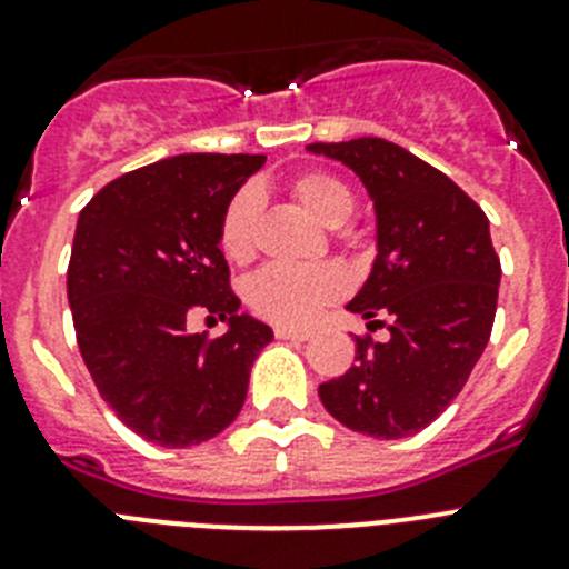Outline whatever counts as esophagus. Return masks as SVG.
Returning a JSON list of instances; mask_svg holds the SVG:
<instances>
[{"label":"esophagus","instance_id":"esophagus-1","mask_svg":"<svg viewBox=\"0 0 569 569\" xmlns=\"http://www.w3.org/2000/svg\"><path fill=\"white\" fill-rule=\"evenodd\" d=\"M273 333H276V339H296V341H308L310 339V330L288 328V325H276Z\"/></svg>","mask_w":569,"mask_h":569}]
</instances>
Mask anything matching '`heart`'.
Wrapping results in <instances>:
<instances>
[{
  "label": "heart",
  "instance_id": "heart-1",
  "mask_svg": "<svg viewBox=\"0 0 569 569\" xmlns=\"http://www.w3.org/2000/svg\"><path fill=\"white\" fill-rule=\"evenodd\" d=\"M296 202L319 219L325 228H341L353 216V190L339 176L325 170H308L290 182ZM256 219H259V193L241 188L228 202L219 222V248L224 259L244 264L256 253ZM347 279L336 264H268L250 276L248 305L259 316L279 325H308L325 305L339 299Z\"/></svg>",
  "mask_w": 569,
  "mask_h": 569
}]
</instances>
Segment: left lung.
I'll list each match as a JSON object with an SVG mask.
<instances>
[{
  "label": "left lung",
  "mask_w": 569,
  "mask_h": 569,
  "mask_svg": "<svg viewBox=\"0 0 569 569\" xmlns=\"http://www.w3.org/2000/svg\"><path fill=\"white\" fill-rule=\"evenodd\" d=\"M308 150L347 164L373 199L379 253L347 310L390 333L356 336V365L319 399L356 433L405 439L445 413L490 341L501 281L490 222L450 176L387 139Z\"/></svg>",
  "instance_id": "obj_1"
}]
</instances>
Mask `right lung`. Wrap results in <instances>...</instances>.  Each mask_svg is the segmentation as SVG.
Here are the masks:
<instances>
[{
    "instance_id": "obj_1",
    "label": "right lung",
    "mask_w": 569,
    "mask_h": 569,
    "mask_svg": "<svg viewBox=\"0 0 569 569\" xmlns=\"http://www.w3.org/2000/svg\"><path fill=\"white\" fill-rule=\"evenodd\" d=\"M264 164L250 153H184L130 170L82 208L68 264L79 353L99 396L159 447L213 439L239 416L250 367L273 330L239 316L219 222ZM196 312L229 321L188 335Z\"/></svg>"
}]
</instances>
